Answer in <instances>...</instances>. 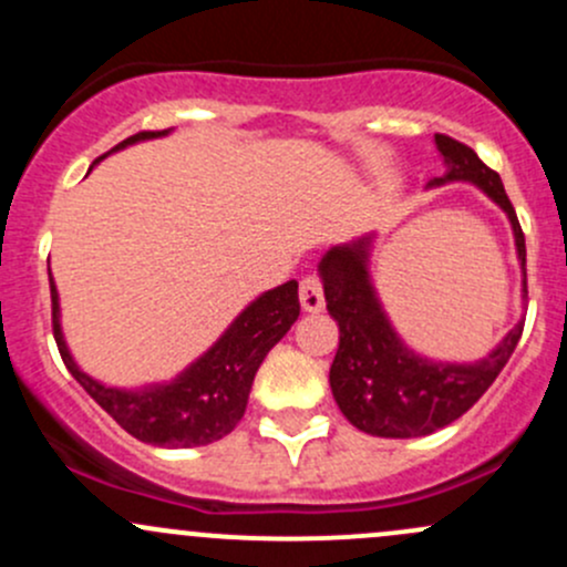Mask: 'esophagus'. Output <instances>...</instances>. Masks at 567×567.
<instances>
[{
    "label": "esophagus",
    "instance_id": "esophagus-1",
    "mask_svg": "<svg viewBox=\"0 0 567 567\" xmlns=\"http://www.w3.org/2000/svg\"><path fill=\"white\" fill-rule=\"evenodd\" d=\"M299 299H301V307H305V312H320V310H323V307H326L323 282H320L318 274H307V277L301 279Z\"/></svg>",
    "mask_w": 567,
    "mask_h": 567
}]
</instances>
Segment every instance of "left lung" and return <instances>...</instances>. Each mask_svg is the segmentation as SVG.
Masks as SVG:
<instances>
[{"instance_id":"1","label":"left lung","mask_w":567,"mask_h":567,"mask_svg":"<svg viewBox=\"0 0 567 567\" xmlns=\"http://www.w3.org/2000/svg\"><path fill=\"white\" fill-rule=\"evenodd\" d=\"M436 147L444 156L447 173L436 177L431 186L468 181L483 188L511 219L518 260L527 266L522 225L502 186V177L485 167L472 147L453 136L436 134ZM368 247L370 238H362L357 244L329 249L320 260L326 310L340 326V348L329 370L331 394L346 420L370 436H427L466 414L494 384L522 340L524 320L513 326L505 340L480 362L450 364L416 357L394 334L390 318L375 299L368 271Z\"/></svg>"}]
</instances>
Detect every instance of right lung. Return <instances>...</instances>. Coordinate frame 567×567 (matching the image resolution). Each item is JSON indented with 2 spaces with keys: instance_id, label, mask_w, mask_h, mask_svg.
<instances>
[{
  "instance_id": "obj_1",
  "label": "right lung",
  "mask_w": 567,
  "mask_h": 567,
  "mask_svg": "<svg viewBox=\"0 0 567 567\" xmlns=\"http://www.w3.org/2000/svg\"><path fill=\"white\" fill-rule=\"evenodd\" d=\"M164 134L169 131H140L112 151L142 140H156ZM49 285L51 329H54V340L65 368L125 433L145 444H156V447H203V444L219 442L227 433H233V427L241 422L244 411H247L257 368L262 364L266 353L288 334L301 312L299 282L290 279L251 301L247 310L233 320L230 329L216 340V346L203 353L192 368L183 370L175 381L147 386L140 392H125L99 384L76 368L65 340H62L60 301H56L51 274Z\"/></svg>"
}]
</instances>
